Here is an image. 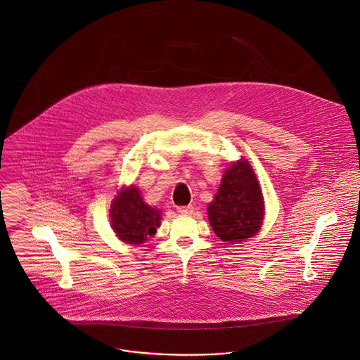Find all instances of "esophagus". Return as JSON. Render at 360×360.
Returning <instances> with one entry per match:
<instances>
[{
	"instance_id": "esophagus-1",
	"label": "esophagus",
	"mask_w": 360,
	"mask_h": 360,
	"mask_svg": "<svg viewBox=\"0 0 360 360\" xmlns=\"http://www.w3.org/2000/svg\"><path fill=\"white\" fill-rule=\"evenodd\" d=\"M178 213L181 214H191L193 212V206L192 205H188V206H178Z\"/></svg>"
}]
</instances>
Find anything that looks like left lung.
<instances>
[{
	"instance_id": "obj_1",
	"label": "left lung",
	"mask_w": 360,
	"mask_h": 360,
	"mask_svg": "<svg viewBox=\"0 0 360 360\" xmlns=\"http://www.w3.org/2000/svg\"><path fill=\"white\" fill-rule=\"evenodd\" d=\"M210 226L223 242L238 243L260 229L264 202L257 178L246 160L229 167L214 200L207 206Z\"/></svg>"
}]
</instances>
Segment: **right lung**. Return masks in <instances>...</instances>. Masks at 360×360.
Instances as JSON below:
<instances>
[{"mask_svg":"<svg viewBox=\"0 0 360 360\" xmlns=\"http://www.w3.org/2000/svg\"><path fill=\"white\" fill-rule=\"evenodd\" d=\"M111 227L123 242L144 243L160 226L161 214L144 203L137 188L130 186L118 193L111 205Z\"/></svg>","mask_w":360,"mask_h":360,"instance_id":"1","label":"right lung"}]
</instances>
